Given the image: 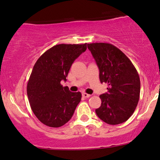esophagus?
<instances>
[{
    "mask_svg": "<svg viewBox=\"0 0 160 160\" xmlns=\"http://www.w3.org/2000/svg\"><path fill=\"white\" fill-rule=\"evenodd\" d=\"M82 97H84V98H89L90 96H91V95H88V94L86 93V92H83V93L82 94Z\"/></svg>",
    "mask_w": 160,
    "mask_h": 160,
    "instance_id": "esophagus-1",
    "label": "esophagus"
}]
</instances>
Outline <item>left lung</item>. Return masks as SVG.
Here are the masks:
<instances>
[{
    "label": "left lung",
    "mask_w": 160,
    "mask_h": 160,
    "mask_svg": "<svg viewBox=\"0 0 160 160\" xmlns=\"http://www.w3.org/2000/svg\"><path fill=\"white\" fill-rule=\"evenodd\" d=\"M107 92L100 95L101 105L95 109L103 122L111 125L126 122L134 112L140 95V79L135 67L123 52L109 43L88 44Z\"/></svg>",
    "instance_id": "1"
}]
</instances>
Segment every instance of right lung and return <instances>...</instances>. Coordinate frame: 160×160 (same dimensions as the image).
<instances>
[{"label": "right lung", "mask_w": 160, "mask_h": 160, "mask_svg": "<svg viewBox=\"0 0 160 160\" xmlns=\"http://www.w3.org/2000/svg\"><path fill=\"white\" fill-rule=\"evenodd\" d=\"M87 48V44H60L46 51L36 61L27 86L30 107L46 126L59 128L72 118L81 101L80 92L62 86L74 61Z\"/></svg>", "instance_id": "right-lung-1"}]
</instances>
